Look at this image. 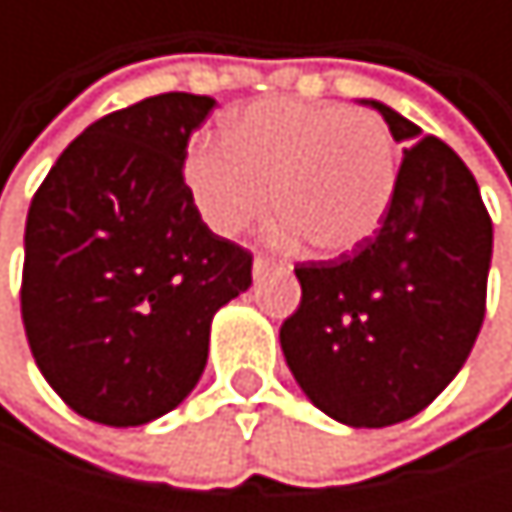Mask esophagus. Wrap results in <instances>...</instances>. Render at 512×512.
<instances>
[{"label":"esophagus","instance_id":"esophagus-1","mask_svg":"<svg viewBox=\"0 0 512 512\" xmlns=\"http://www.w3.org/2000/svg\"><path fill=\"white\" fill-rule=\"evenodd\" d=\"M278 263L272 260V257H266V255H257L255 257V266H252V272H255V278H263L266 272H272Z\"/></svg>","mask_w":512,"mask_h":512}]
</instances>
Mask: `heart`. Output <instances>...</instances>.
<instances>
[{"mask_svg":"<svg viewBox=\"0 0 512 512\" xmlns=\"http://www.w3.org/2000/svg\"><path fill=\"white\" fill-rule=\"evenodd\" d=\"M186 186L201 219L222 237L260 219L275 186L287 237L347 255L379 231L394 201L397 148L373 112L269 97L231 115L225 139L189 151Z\"/></svg>","mask_w":512,"mask_h":512,"instance_id":"heart-1","label":"heart"}]
</instances>
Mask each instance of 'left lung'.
<instances>
[{"label": "left lung", "instance_id": "8db88e82", "mask_svg": "<svg viewBox=\"0 0 512 512\" xmlns=\"http://www.w3.org/2000/svg\"><path fill=\"white\" fill-rule=\"evenodd\" d=\"M403 151L382 228L335 260L296 266L299 308L281 350L308 400L347 427H391L460 373L486 314L492 219L474 174L442 139L379 100Z\"/></svg>", "mask_w": 512, "mask_h": 512}]
</instances>
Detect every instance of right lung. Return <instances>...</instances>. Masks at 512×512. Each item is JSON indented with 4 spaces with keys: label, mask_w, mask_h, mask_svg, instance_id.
<instances>
[{
    "label": "right lung",
    "mask_w": 512,
    "mask_h": 512,
    "mask_svg": "<svg viewBox=\"0 0 512 512\" xmlns=\"http://www.w3.org/2000/svg\"><path fill=\"white\" fill-rule=\"evenodd\" d=\"M168 91L94 121L32 198L20 308L35 364L82 418L139 427L198 385L213 314L252 284V255L216 237L183 183L213 112Z\"/></svg>",
    "instance_id": "obj_1"
}]
</instances>
